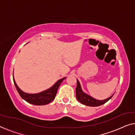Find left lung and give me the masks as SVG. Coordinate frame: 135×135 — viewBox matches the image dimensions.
<instances>
[{"mask_svg": "<svg viewBox=\"0 0 135 135\" xmlns=\"http://www.w3.org/2000/svg\"><path fill=\"white\" fill-rule=\"evenodd\" d=\"M113 94L110 96V97L107 98V99L104 100H99L94 99V98H92L91 96H90L88 95V94L85 93L83 91H82L79 80L77 79V87H76V98H77L78 101L80 102L81 104H84V105L90 107H97L101 105L102 104H105L108 100L111 99L112 96H113Z\"/></svg>", "mask_w": 135, "mask_h": 135, "instance_id": "obj_1", "label": "left lung"}]
</instances>
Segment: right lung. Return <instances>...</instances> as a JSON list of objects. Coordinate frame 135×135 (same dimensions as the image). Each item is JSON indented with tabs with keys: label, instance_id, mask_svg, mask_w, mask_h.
Listing matches in <instances>:
<instances>
[{
	"label": "right lung",
	"instance_id": "obj_1",
	"mask_svg": "<svg viewBox=\"0 0 135 135\" xmlns=\"http://www.w3.org/2000/svg\"><path fill=\"white\" fill-rule=\"evenodd\" d=\"M66 78H64L62 79L57 80L51 88H48V90L42 91L41 93L36 94H29L23 92L20 89L19 87L16 84L15 80L13 77V81L15 87L17 89L18 93L20 94L21 97L23 99L26 100L30 104H34L36 105H46L50 103L55 99L56 93H57L58 88L61 85L62 82Z\"/></svg>",
	"mask_w": 135,
	"mask_h": 135
}]
</instances>
